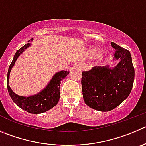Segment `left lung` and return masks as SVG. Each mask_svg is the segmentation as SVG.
<instances>
[{
    "instance_id": "8db88e82",
    "label": "left lung",
    "mask_w": 146,
    "mask_h": 146,
    "mask_svg": "<svg viewBox=\"0 0 146 146\" xmlns=\"http://www.w3.org/2000/svg\"><path fill=\"white\" fill-rule=\"evenodd\" d=\"M115 51V59H120L117 66L93 67L82 72V87L84 102L96 110L107 112L122 103L133 86L135 69L130 51L111 42Z\"/></svg>"
}]
</instances>
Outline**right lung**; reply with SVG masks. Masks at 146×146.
Here are the masks:
<instances>
[{
	"label": "right lung",
	"instance_id": "right-lung-1",
	"mask_svg": "<svg viewBox=\"0 0 146 146\" xmlns=\"http://www.w3.org/2000/svg\"><path fill=\"white\" fill-rule=\"evenodd\" d=\"M31 44L29 43L25 44L23 46L19 48L15 54L13 61L8 68V75H7V87H8V93L11 99L19 108L29 113L39 114L49 110L58 103L59 97H60L59 86H60L61 82L67 76L69 72L61 71V72H57L54 76L53 78L51 79L47 87L36 95L30 97H23L15 94L8 84L10 72L11 70L18 57Z\"/></svg>",
	"mask_w": 146,
	"mask_h": 146
}]
</instances>
